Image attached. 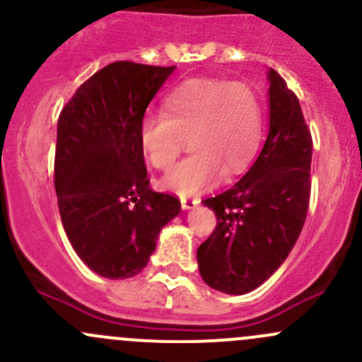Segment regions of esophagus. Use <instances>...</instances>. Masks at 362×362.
<instances>
[{
	"instance_id": "34e87169",
	"label": "esophagus",
	"mask_w": 362,
	"mask_h": 362,
	"mask_svg": "<svg viewBox=\"0 0 362 362\" xmlns=\"http://www.w3.org/2000/svg\"><path fill=\"white\" fill-rule=\"evenodd\" d=\"M182 203V210H191V208H194L196 204H199V199L198 198H182L180 199Z\"/></svg>"
}]
</instances>
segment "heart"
<instances>
[{
  "label": "heart",
  "instance_id": "b5f03b06",
  "mask_svg": "<svg viewBox=\"0 0 362 362\" xmlns=\"http://www.w3.org/2000/svg\"><path fill=\"white\" fill-rule=\"evenodd\" d=\"M163 108L164 115L140 120L144 158L156 170H170L184 140L192 154L163 178V189L189 198L249 168L261 141L262 108L247 83L189 80L168 94Z\"/></svg>",
  "mask_w": 362,
  "mask_h": 362
}]
</instances>
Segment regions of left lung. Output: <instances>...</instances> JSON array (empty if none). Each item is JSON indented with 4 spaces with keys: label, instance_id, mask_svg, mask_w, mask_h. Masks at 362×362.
<instances>
[{
    "label": "left lung",
    "instance_id": "obj_1",
    "mask_svg": "<svg viewBox=\"0 0 362 362\" xmlns=\"http://www.w3.org/2000/svg\"><path fill=\"white\" fill-rule=\"evenodd\" d=\"M268 78V136L250 170L222 194L204 199L217 226L199 245L198 266L211 289L247 294L287 259L310 202L312 136L301 107L273 68Z\"/></svg>",
    "mask_w": 362,
    "mask_h": 362
}]
</instances>
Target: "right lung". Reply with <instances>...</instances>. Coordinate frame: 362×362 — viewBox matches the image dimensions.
<instances>
[{"instance_id": "obj_1", "label": "right lung", "mask_w": 362, "mask_h": 362, "mask_svg": "<svg viewBox=\"0 0 362 362\" xmlns=\"http://www.w3.org/2000/svg\"><path fill=\"white\" fill-rule=\"evenodd\" d=\"M175 66L117 61L76 89L57 120L54 185L76 255L100 276L138 275L180 202L148 187L138 126Z\"/></svg>"}]
</instances>
